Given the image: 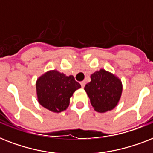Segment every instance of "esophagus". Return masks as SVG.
<instances>
[{
    "label": "esophagus",
    "instance_id": "34e87169",
    "mask_svg": "<svg viewBox=\"0 0 153 153\" xmlns=\"http://www.w3.org/2000/svg\"><path fill=\"white\" fill-rule=\"evenodd\" d=\"M80 85H81L82 88H84V86H85V81H81L80 82Z\"/></svg>",
    "mask_w": 153,
    "mask_h": 153
}]
</instances>
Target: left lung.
I'll use <instances>...</instances> for the list:
<instances>
[{"label": "left lung", "instance_id": "8db88e82", "mask_svg": "<svg viewBox=\"0 0 153 153\" xmlns=\"http://www.w3.org/2000/svg\"><path fill=\"white\" fill-rule=\"evenodd\" d=\"M84 90L95 111L104 113L117 106L122 96L123 84L116 76L102 69L91 74V82L85 85Z\"/></svg>", "mask_w": 153, "mask_h": 153}]
</instances>
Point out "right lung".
I'll return each mask as SVG.
<instances>
[{"instance_id":"add662e5","label":"right lung","mask_w":153,"mask_h":153,"mask_svg":"<svg viewBox=\"0 0 153 153\" xmlns=\"http://www.w3.org/2000/svg\"><path fill=\"white\" fill-rule=\"evenodd\" d=\"M80 87L73 76H68L57 70L48 71L36 81L38 101L49 111L59 113L66 110L70 97Z\"/></svg>"}]
</instances>
